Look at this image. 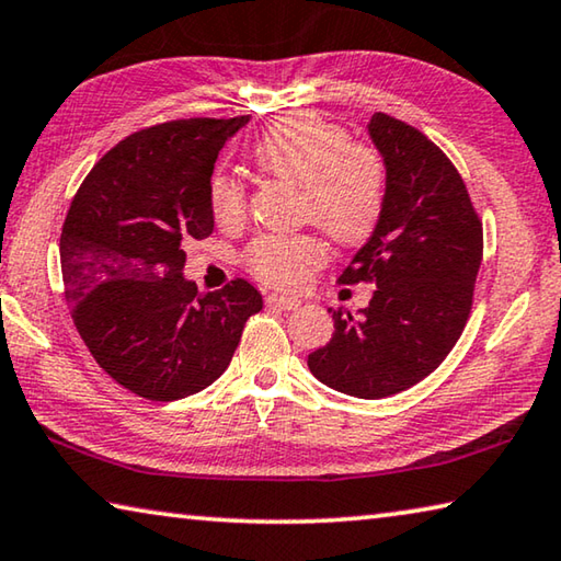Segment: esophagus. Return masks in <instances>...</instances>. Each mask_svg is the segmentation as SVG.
Segmentation results:
<instances>
[{"label":"esophagus","instance_id":"1","mask_svg":"<svg viewBox=\"0 0 561 561\" xmlns=\"http://www.w3.org/2000/svg\"><path fill=\"white\" fill-rule=\"evenodd\" d=\"M270 307H279V309H299L301 307V299L297 297H284V294H270L267 297Z\"/></svg>","mask_w":561,"mask_h":561}]
</instances>
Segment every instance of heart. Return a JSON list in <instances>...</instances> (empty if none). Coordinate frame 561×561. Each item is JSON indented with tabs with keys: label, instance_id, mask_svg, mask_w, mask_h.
Segmentation results:
<instances>
[{
	"label": "heart",
	"instance_id": "obj_1",
	"mask_svg": "<svg viewBox=\"0 0 561 561\" xmlns=\"http://www.w3.org/2000/svg\"><path fill=\"white\" fill-rule=\"evenodd\" d=\"M252 156L264 173L301 190V215L339 244L364 242L383 210L386 170L374 148L348 144V133L317 113H287L262 130ZM217 225L244 217V193L230 175L210 183ZM247 267L277 287H299L321 262L324 247L311 234H264L244 254Z\"/></svg>",
	"mask_w": 561,
	"mask_h": 561
}]
</instances>
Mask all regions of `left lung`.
I'll return each instance as SVG.
<instances>
[{"mask_svg":"<svg viewBox=\"0 0 561 561\" xmlns=\"http://www.w3.org/2000/svg\"><path fill=\"white\" fill-rule=\"evenodd\" d=\"M368 136L386 168L383 210L339 282L376 289L356 317L329 309L336 331L307 364L334 391L376 401L423 381L460 339L482 222L460 173L421 130L374 113Z\"/></svg>","mask_w":561,"mask_h":561,"instance_id":"obj_1","label":"left lung"}]
</instances>
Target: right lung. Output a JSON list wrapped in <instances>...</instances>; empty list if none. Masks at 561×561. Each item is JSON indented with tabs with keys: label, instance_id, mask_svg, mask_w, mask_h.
Here are the masks:
<instances>
[{
	"label": "right lung",
	"instance_id": "obj_1",
	"mask_svg": "<svg viewBox=\"0 0 561 561\" xmlns=\"http://www.w3.org/2000/svg\"><path fill=\"white\" fill-rule=\"evenodd\" d=\"M250 116L138 130L103 156L61 232L64 294L91 356L148 401H178L230 366L262 294L234 279L201 294L185 279L190 237L213 234L215 160Z\"/></svg>",
	"mask_w": 561,
	"mask_h": 561
}]
</instances>
